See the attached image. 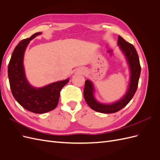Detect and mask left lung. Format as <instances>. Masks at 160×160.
I'll list each match as a JSON object with an SVG mask.
<instances>
[{
    "mask_svg": "<svg viewBox=\"0 0 160 160\" xmlns=\"http://www.w3.org/2000/svg\"><path fill=\"white\" fill-rule=\"evenodd\" d=\"M118 45L127 57L131 70V78L129 89L123 98L112 104H102L98 103L93 96V87L92 83L86 80L83 95L89 107L98 112L103 113H112L118 112L126 106L133 98L138 89V82L141 72V66L136 49L131 43L127 42L121 36L118 37Z\"/></svg>",
    "mask_w": 160,
    "mask_h": 160,
    "instance_id": "obj_1",
    "label": "left lung"
}]
</instances>
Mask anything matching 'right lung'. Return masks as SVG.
Returning <instances> with one entry per match:
<instances>
[{
    "label": "right lung",
    "mask_w": 160,
    "mask_h": 160,
    "mask_svg": "<svg viewBox=\"0 0 160 160\" xmlns=\"http://www.w3.org/2000/svg\"><path fill=\"white\" fill-rule=\"evenodd\" d=\"M41 32H37L22 40L14 48L8 66V76L12 94L22 108L35 113H45L56 108L60 91L69 79L55 82L44 88H35L26 79L23 56L30 41Z\"/></svg>",
    "instance_id": "1"
}]
</instances>
